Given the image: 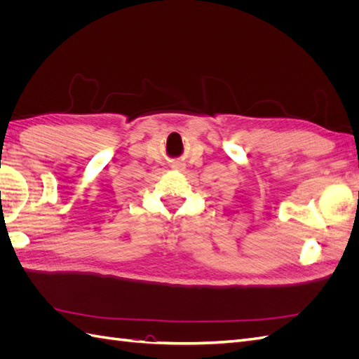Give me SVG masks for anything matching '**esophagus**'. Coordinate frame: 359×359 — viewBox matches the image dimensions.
Segmentation results:
<instances>
[{"instance_id": "34e87169", "label": "esophagus", "mask_w": 359, "mask_h": 359, "mask_svg": "<svg viewBox=\"0 0 359 359\" xmlns=\"http://www.w3.org/2000/svg\"><path fill=\"white\" fill-rule=\"evenodd\" d=\"M177 169H182V166H181V165H178V166H177Z\"/></svg>"}]
</instances>
